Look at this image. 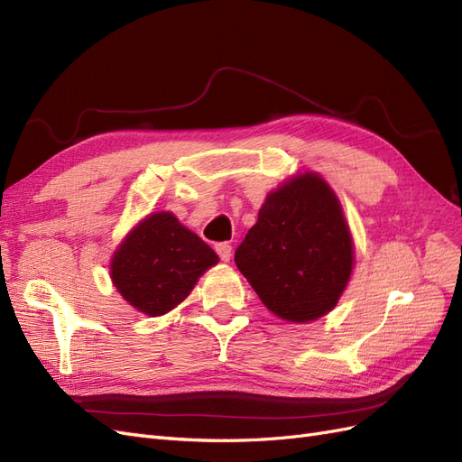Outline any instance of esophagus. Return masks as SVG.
<instances>
[{
    "label": "esophagus",
    "instance_id": "34e87169",
    "mask_svg": "<svg viewBox=\"0 0 462 462\" xmlns=\"http://www.w3.org/2000/svg\"><path fill=\"white\" fill-rule=\"evenodd\" d=\"M216 253L223 262H229L231 260V253H233V246L229 243H217L216 245Z\"/></svg>",
    "mask_w": 462,
    "mask_h": 462
}]
</instances>
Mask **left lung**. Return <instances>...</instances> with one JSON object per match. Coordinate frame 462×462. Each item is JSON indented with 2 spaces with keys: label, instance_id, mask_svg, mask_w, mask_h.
<instances>
[{
  "label": "left lung",
  "instance_id": "left-lung-1",
  "mask_svg": "<svg viewBox=\"0 0 462 462\" xmlns=\"http://www.w3.org/2000/svg\"><path fill=\"white\" fill-rule=\"evenodd\" d=\"M235 263L275 316L302 324L328 314L351 277L353 239L326 180L306 173L268 194Z\"/></svg>",
  "mask_w": 462,
  "mask_h": 462
}]
</instances>
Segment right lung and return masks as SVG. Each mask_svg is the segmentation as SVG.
<instances>
[{
    "label": "right lung",
    "mask_w": 462,
    "mask_h": 462,
    "mask_svg": "<svg viewBox=\"0 0 462 462\" xmlns=\"http://www.w3.org/2000/svg\"><path fill=\"white\" fill-rule=\"evenodd\" d=\"M217 254L170 212L148 216L127 235L111 262V279L134 309L162 316L185 300Z\"/></svg>",
    "instance_id": "add662e5"
}]
</instances>
